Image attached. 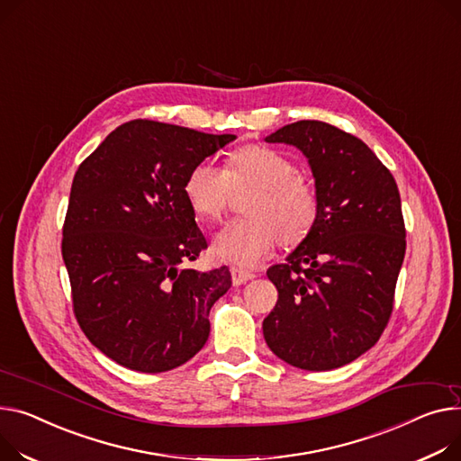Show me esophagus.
<instances>
[{
	"mask_svg": "<svg viewBox=\"0 0 461 461\" xmlns=\"http://www.w3.org/2000/svg\"><path fill=\"white\" fill-rule=\"evenodd\" d=\"M252 278H256V274L252 270L240 268V267H231V282H233V285H242V284H247Z\"/></svg>",
	"mask_w": 461,
	"mask_h": 461,
	"instance_id": "1",
	"label": "esophagus"
}]
</instances>
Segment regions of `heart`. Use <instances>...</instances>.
Here are the masks:
<instances>
[{
    "instance_id": "b5f03b06",
    "label": "heart",
    "mask_w": 461,
    "mask_h": 461,
    "mask_svg": "<svg viewBox=\"0 0 461 461\" xmlns=\"http://www.w3.org/2000/svg\"><path fill=\"white\" fill-rule=\"evenodd\" d=\"M256 187L247 200L250 217L230 222L212 240V252L240 267L265 261L280 237L300 242L319 219L315 183L298 172L296 163L278 148L240 146L231 153L228 168L212 161L196 163L183 183V194L196 217L221 221L233 189Z\"/></svg>"
}]
</instances>
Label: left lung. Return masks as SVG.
<instances>
[{"label": "left lung", "mask_w": 461, "mask_h": 461, "mask_svg": "<svg viewBox=\"0 0 461 461\" xmlns=\"http://www.w3.org/2000/svg\"><path fill=\"white\" fill-rule=\"evenodd\" d=\"M267 142L308 158L319 219L287 263L267 270L278 302L263 335L285 363L331 371L373 348L391 319L406 254L401 194L369 146L326 122H294Z\"/></svg>", "instance_id": "obj_1"}]
</instances>
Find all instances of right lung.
<instances>
[{"label": "right lung", "mask_w": 461, "mask_h": 461, "mask_svg": "<svg viewBox=\"0 0 461 461\" xmlns=\"http://www.w3.org/2000/svg\"><path fill=\"white\" fill-rule=\"evenodd\" d=\"M235 139L131 120L79 165L63 226L74 315L118 365L165 373L205 345L209 310L231 287V274L226 265L189 267L207 240L183 183Z\"/></svg>", "instance_id": "obj_1"}]
</instances>
